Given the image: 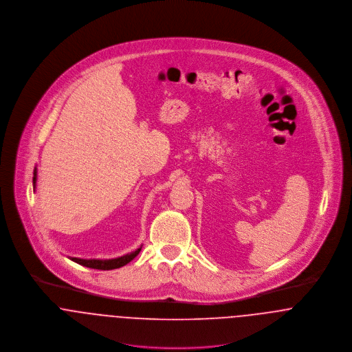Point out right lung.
I'll return each instance as SVG.
<instances>
[{
	"label": "right lung",
	"instance_id": "right-lung-1",
	"mask_svg": "<svg viewBox=\"0 0 352 352\" xmlns=\"http://www.w3.org/2000/svg\"><path fill=\"white\" fill-rule=\"evenodd\" d=\"M36 184V170L34 171V186ZM140 252V248L136 250L132 254L124 255L121 258H116V259H109V261H98V259H79V258H72V261L77 262L78 265H82L85 267L89 269H97V270H113V269H118L125 266L126 263H129Z\"/></svg>",
	"mask_w": 352,
	"mask_h": 352
}]
</instances>
